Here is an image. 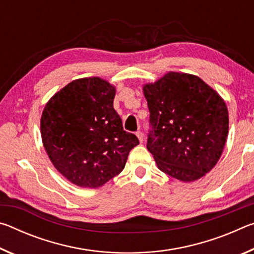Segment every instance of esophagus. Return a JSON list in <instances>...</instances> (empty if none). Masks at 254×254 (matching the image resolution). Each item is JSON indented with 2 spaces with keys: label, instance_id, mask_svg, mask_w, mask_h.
Returning a JSON list of instances; mask_svg holds the SVG:
<instances>
[{
  "label": "esophagus",
  "instance_id": "obj_1",
  "mask_svg": "<svg viewBox=\"0 0 254 254\" xmlns=\"http://www.w3.org/2000/svg\"><path fill=\"white\" fill-rule=\"evenodd\" d=\"M135 135L137 136V139H139L140 142L142 143V142H143V134H142V132H141V131H136V132H135Z\"/></svg>",
  "mask_w": 254,
  "mask_h": 254
}]
</instances>
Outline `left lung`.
<instances>
[{
    "mask_svg": "<svg viewBox=\"0 0 254 254\" xmlns=\"http://www.w3.org/2000/svg\"><path fill=\"white\" fill-rule=\"evenodd\" d=\"M150 123L147 148L158 168L195 182L220 160L229 134L225 101L198 76L169 71L143 85Z\"/></svg>",
    "mask_w": 254,
    "mask_h": 254,
    "instance_id": "left-lung-1",
    "label": "left lung"
}]
</instances>
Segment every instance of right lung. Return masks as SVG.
I'll list each match as a JSON object with an SVG mask.
<instances>
[{
    "label": "right lung",
    "instance_id": "add662e5",
    "mask_svg": "<svg viewBox=\"0 0 254 254\" xmlns=\"http://www.w3.org/2000/svg\"><path fill=\"white\" fill-rule=\"evenodd\" d=\"M115 86L100 77L72 80L47 102L42 143L53 165L83 188L105 185L124 169L137 137L123 130L113 107Z\"/></svg>",
    "mask_w": 254,
    "mask_h": 254
}]
</instances>
